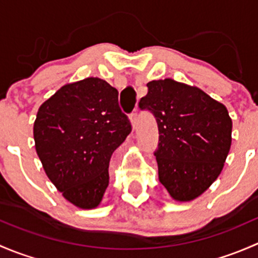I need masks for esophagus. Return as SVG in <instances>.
Returning a JSON list of instances; mask_svg holds the SVG:
<instances>
[{
	"instance_id": "obj_1",
	"label": "esophagus",
	"mask_w": 258,
	"mask_h": 258,
	"mask_svg": "<svg viewBox=\"0 0 258 258\" xmlns=\"http://www.w3.org/2000/svg\"><path fill=\"white\" fill-rule=\"evenodd\" d=\"M137 111H134L131 114H130V119H131V123H132V128H136V124H137Z\"/></svg>"
}]
</instances>
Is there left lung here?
<instances>
[{"instance_id":"1","label":"left lung","mask_w":258,"mask_h":258,"mask_svg":"<svg viewBox=\"0 0 258 258\" xmlns=\"http://www.w3.org/2000/svg\"><path fill=\"white\" fill-rule=\"evenodd\" d=\"M147 87L139 107L157 122L158 178L176 201H191L222 171L232 121L222 103L197 87L171 79L151 81Z\"/></svg>"}]
</instances>
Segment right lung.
<instances>
[{"mask_svg": "<svg viewBox=\"0 0 258 258\" xmlns=\"http://www.w3.org/2000/svg\"><path fill=\"white\" fill-rule=\"evenodd\" d=\"M131 130L118 91L88 77L63 86L42 103L33 137L46 175L64 199L93 209L108 186L111 156Z\"/></svg>", "mask_w": 258, "mask_h": 258, "instance_id": "add662e5", "label": "right lung"}]
</instances>
